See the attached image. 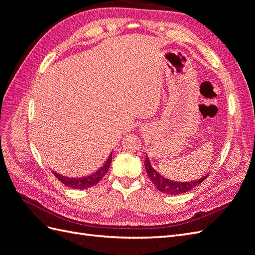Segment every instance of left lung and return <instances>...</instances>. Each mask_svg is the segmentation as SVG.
<instances>
[{"label": "left lung", "mask_w": 255, "mask_h": 255, "mask_svg": "<svg viewBox=\"0 0 255 255\" xmlns=\"http://www.w3.org/2000/svg\"><path fill=\"white\" fill-rule=\"evenodd\" d=\"M144 167H145L146 173H148V176L154 184V186H155L159 191L168 195H180V194H184V192H187L190 189L198 186L199 184H201L208 176V175H205L201 177V179L191 181V182H175V181L168 180V179H165L164 176H161L155 169L151 166L148 156H145Z\"/></svg>", "instance_id": "left-lung-1"}]
</instances>
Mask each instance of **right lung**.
Segmentation results:
<instances>
[{"instance_id":"right-lung-1","label":"right lung","mask_w":255,"mask_h":255,"mask_svg":"<svg viewBox=\"0 0 255 255\" xmlns=\"http://www.w3.org/2000/svg\"><path fill=\"white\" fill-rule=\"evenodd\" d=\"M111 163H112V153L109 156V158L106 159L104 165L100 168L98 171H96L95 173H92L88 176L80 177V179H76V177L75 179H70V177L60 175L56 172H53V173L61 183L67 185V186H69V187L75 188V189H86V188L94 186V185H96L97 183H99L103 179V176L107 173V170H109Z\"/></svg>"}]
</instances>
